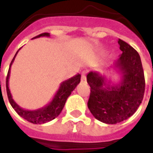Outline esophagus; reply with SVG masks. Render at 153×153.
Masks as SVG:
<instances>
[{
    "mask_svg": "<svg viewBox=\"0 0 153 153\" xmlns=\"http://www.w3.org/2000/svg\"><path fill=\"white\" fill-rule=\"evenodd\" d=\"M81 81H82V82H85V81H86V72H85V71H83V72H82Z\"/></svg>",
    "mask_w": 153,
    "mask_h": 153,
    "instance_id": "esophagus-1",
    "label": "esophagus"
}]
</instances>
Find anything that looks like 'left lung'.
I'll return each instance as SVG.
<instances>
[{"instance_id":"left-lung-1","label":"left lung","mask_w":153,"mask_h":153,"mask_svg":"<svg viewBox=\"0 0 153 153\" xmlns=\"http://www.w3.org/2000/svg\"><path fill=\"white\" fill-rule=\"evenodd\" d=\"M118 43L122 54L114 66L121 74V80L111 85L106 78L97 72L87 74L90 96L88 107L100 121L114 125L134 115L142 103L145 91L144 73L137 51L121 39Z\"/></svg>"}]
</instances>
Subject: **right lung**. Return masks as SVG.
<instances>
[{
    "label": "right lung",
    "mask_w": 153,
    "mask_h": 153,
    "mask_svg": "<svg viewBox=\"0 0 153 153\" xmlns=\"http://www.w3.org/2000/svg\"><path fill=\"white\" fill-rule=\"evenodd\" d=\"M40 37H50V33H41L38 36H36L33 38H38ZM18 51L16 52L12 60L11 63L10 65L8 74H7V77H6V92H7L9 102L10 103L12 107L15 109V111L18 113L22 118L28 120V122H31L33 124L40 125V124H44V123L51 121L60 115V113L61 112V111L65 104L67 98L71 94L72 91L76 88L77 85L80 83L81 75L79 74H78L75 76L72 77L69 79L64 81L63 83H60V88L56 93V95L54 96L53 99L51 100V102H50V103L47 104L46 106L42 107L40 109L34 110V111L23 109L13 100L11 93L9 88V78H10V67L15 60V58L18 53Z\"/></svg>",
    "instance_id": "right-lung-1"
}]
</instances>
